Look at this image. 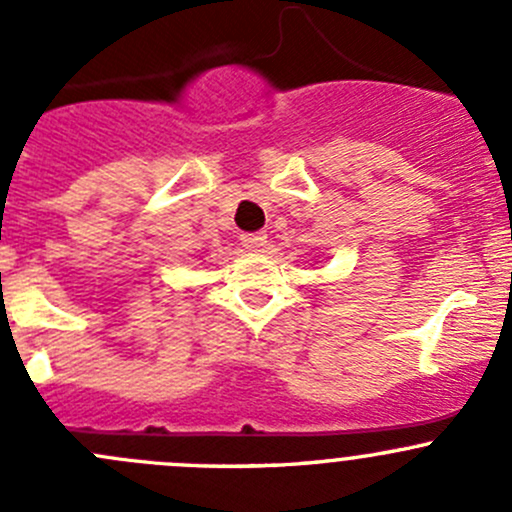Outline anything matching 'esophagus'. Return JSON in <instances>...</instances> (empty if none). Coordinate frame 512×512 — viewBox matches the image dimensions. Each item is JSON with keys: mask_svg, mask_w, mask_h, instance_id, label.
I'll return each mask as SVG.
<instances>
[{"mask_svg": "<svg viewBox=\"0 0 512 512\" xmlns=\"http://www.w3.org/2000/svg\"><path fill=\"white\" fill-rule=\"evenodd\" d=\"M240 240H242V247H245V250H250V252H260L262 247L267 245L265 232H247V235H242Z\"/></svg>", "mask_w": 512, "mask_h": 512, "instance_id": "1", "label": "esophagus"}]
</instances>
